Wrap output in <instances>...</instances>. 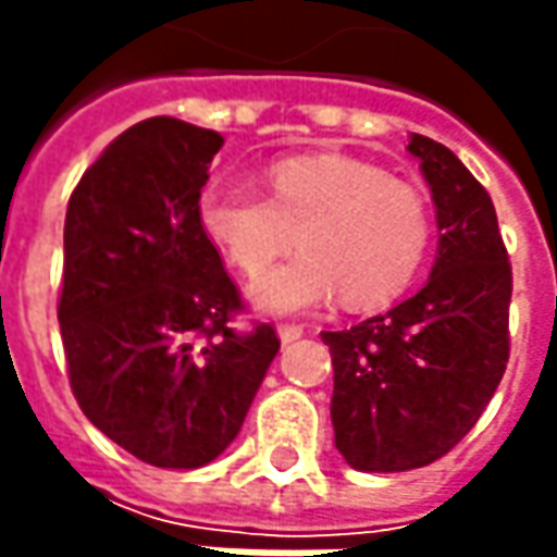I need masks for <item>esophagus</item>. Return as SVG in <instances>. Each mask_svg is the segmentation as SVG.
Here are the masks:
<instances>
[{
    "label": "esophagus",
    "instance_id": "1",
    "mask_svg": "<svg viewBox=\"0 0 557 557\" xmlns=\"http://www.w3.org/2000/svg\"><path fill=\"white\" fill-rule=\"evenodd\" d=\"M300 334H304V325H278V341H282V344L297 341Z\"/></svg>",
    "mask_w": 557,
    "mask_h": 557
}]
</instances>
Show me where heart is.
<instances>
[{
  "label": "heart",
  "mask_w": 557,
  "mask_h": 557,
  "mask_svg": "<svg viewBox=\"0 0 557 557\" xmlns=\"http://www.w3.org/2000/svg\"><path fill=\"white\" fill-rule=\"evenodd\" d=\"M269 201L235 185H210L198 225L245 275H260L293 244L305 253L267 273L250 304L267 315L334 300L369 310L412 282L431 245V213L416 185L347 154H294L267 170Z\"/></svg>",
  "instance_id": "1"
}]
</instances>
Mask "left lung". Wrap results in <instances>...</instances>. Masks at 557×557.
Instances as JSON below:
<instances>
[{
    "mask_svg": "<svg viewBox=\"0 0 557 557\" xmlns=\"http://www.w3.org/2000/svg\"><path fill=\"white\" fill-rule=\"evenodd\" d=\"M437 210V260L424 288L347 332L332 350L334 446L356 471H409L446 456L508 362L511 263L496 207L440 141L409 136Z\"/></svg>",
    "mask_w": 557,
    "mask_h": 557,
    "instance_id": "1",
    "label": "left lung"
}]
</instances>
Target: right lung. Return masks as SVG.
<instances>
[{"instance_id":"1","label":"right lung","mask_w":557,"mask_h":557,"mask_svg":"<svg viewBox=\"0 0 557 557\" xmlns=\"http://www.w3.org/2000/svg\"><path fill=\"white\" fill-rule=\"evenodd\" d=\"M223 136L151 117L111 141L71 195L58 304L83 416L136 459L201 468L245 424L278 354L235 334L242 297L198 225Z\"/></svg>"}]
</instances>
